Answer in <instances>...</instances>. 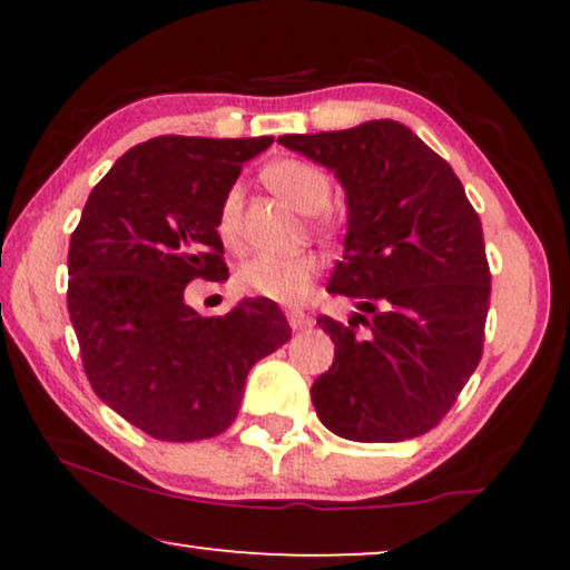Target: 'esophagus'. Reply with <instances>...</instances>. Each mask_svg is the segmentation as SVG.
Wrapping results in <instances>:
<instances>
[{
    "instance_id": "1",
    "label": "esophagus",
    "mask_w": 570,
    "mask_h": 570,
    "mask_svg": "<svg viewBox=\"0 0 570 570\" xmlns=\"http://www.w3.org/2000/svg\"><path fill=\"white\" fill-rule=\"evenodd\" d=\"M287 322H291L293 330H306V326L314 324V318H311L306 311L293 308V311H287Z\"/></svg>"
}]
</instances>
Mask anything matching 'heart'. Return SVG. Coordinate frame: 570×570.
I'll use <instances>...</instances> for the list:
<instances>
[{
  "mask_svg": "<svg viewBox=\"0 0 570 570\" xmlns=\"http://www.w3.org/2000/svg\"><path fill=\"white\" fill-rule=\"evenodd\" d=\"M264 181L272 191L298 209L303 215H314L326 207L332 194V184L322 168L311 166L303 160H277L264 170ZM238 207L240 191L238 186L225 194L220 215H217V230L223 238H233L238 230ZM318 272V262L314 254H259L240 264L238 285L246 293L259 295V298L285 303V306H298L308 298L314 277Z\"/></svg>",
  "mask_w": 570,
  "mask_h": 570,
  "instance_id": "1",
  "label": "heart"
}]
</instances>
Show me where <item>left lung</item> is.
<instances>
[{
  "mask_svg": "<svg viewBox=\"0 0 570 570\" xmlns=\"http://www.w3.org/2000/svg\"><path fill=\"white\" fill-rule=\"evenodd\" d=\"M345 189V256L326 291L357 311L318 326L332 368L311 386L334 435L392 443L441 423L478 368L490 306L482 225L441 155L400 121L283 135Z\"/></svg>",
  "mask_w": 570,
  "mask_h": 570,
  "instance_id": "obj_1",
  "label": "left lung"
}]
</instances>
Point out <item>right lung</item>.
<instances>
[{"instance_id": "add662e5", "label": "right lung", "mask_w": 570, "mask_h": 570, "mask_svg": "<svg viewBox=\"0 0 570 570\" xmlns=\"http://www.w3.org/2000/svg\"><path fill=\"white\" fill-rule=\"evenodd\" d=\"M272 137H155L90 191L69 240L67 308L92 392L160 441H199L238 415L256 361L291 340L275 301L199 316L191 279H228L217 215Z\"/></svg>"}]
</instances>
